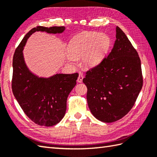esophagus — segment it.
<instances>
[{
    "instance_id": "1",
    "label": "esophagus",
    "mask_w": 157,
    "mask_h": 157,
    "mask_svg": "<svg viewBox=\"0 0 157 157\" xmlns=\"http://www.w3.org/2000/svg\"><path fill=\"white\" fill-rule=\"evenodd\" d=\"M83 79H84V75H83L82 73H80L78 76V78L77 79V81H78V82L79 83H82L83 81Z\"/></svg>"
}]
</instances>
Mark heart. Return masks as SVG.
I'll return each mask as SVG.
<instances>
[{
    "label": "heart",
    "mask_w": 157,
    "mask_h": 157,
    "mask_svg": "<svg viewBox=\"0 0 157 157\" xmlns=\"http://www.w3.org/2000/svg\"><path fill=\"white\" fill-rule=\"evenodd\" d=\"M111 45V40L105 34L84 32L73 37L67 46V61L74 64L75 58L81 57L86 67H94L101 62Z\"/></svg>",
    "instance_id": "1"
}]
</instances>
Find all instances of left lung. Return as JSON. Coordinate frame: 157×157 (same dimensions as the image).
<instances>
[{
	"mask_svg": "<svg viewBox=\"0 0 157 157\" xmlns=\"http://www.w3.org/2000/svg\"><path fill=\"white\" fill-rule=\"evenodd\" d=\"M89 109L99 121L112 123L132 109L143 85L141 61L136 50L118 26L107 57L86 73Z\"/></svg>",
	"mask_w": 157,
	"mask_h": 157,
	"instance_id": "8db88e82",
	"label": "left lung"
}]
</instances>
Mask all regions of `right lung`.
<instances>
[{
	"label": "right lung",
	"mask_w": 157,
	"mask_h": 157,
	"mask_svg": "<svg viewBox=\"0 0 157 157\" xmlns=\"http://www.w3.org/2000/svg\"><path fill=\"white\" fill-rule=\"evenodd\" d=\"M64 26H37L26 34L16 48L13 59L12 91L25 114L36 124L53 126L61 121L67 109V99L76 85L78 73H57L39 78L26 65L23 50L28 38L36 32L61 34Z\"/></svg>",
	"instance_id": "1"
}]
</instances>
